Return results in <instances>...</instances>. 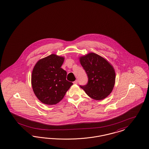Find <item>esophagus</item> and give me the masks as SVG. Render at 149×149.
<instances>
[{"instance_id": "34e87169", "label": "esophagus", "mask_w": 149, "mask_h": 149, "mask_svg": "<svg viewBox=\"0 0 149 149\" xmlns=\"http://www.w3.org/2000/svg\"><path fill=\"white\" fill-rule=\"evenodd\" d=\"M74 84H77V83H78V81H77V80H76L75 81H74L73 82Z\"/></svg>"}]
</instances>
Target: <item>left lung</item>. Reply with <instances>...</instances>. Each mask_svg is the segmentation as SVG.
Listing matches in <instances>:
<instances>
[{"instance_id": "8db88e82", "label": "left lung", "mask_w": 149, "mask_h": 149, "mask_svg": "<svg viewBox=\"0 0 149 149\" xmlns=\"http://www.w3.org/2000/svg\"><path fill=\"white\" fill-rule=\"evenodd\" d=\"M88 77L85 85H80L88 96L96 100L107 97L113 90L116 74L113 67L102 56L93 53L80 58Z\"/></svg>"}]
</instances>
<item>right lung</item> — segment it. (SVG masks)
Listing matches in <instances>:
<instances>
[{"instance_id":"obj_1","label":"right lung","mask_w":149,"mask_h":149,"mask_svg":"<svg viewBox=\"0 0 149 149\" xmlns=\"http://www.w3.org/2000/svg\"><path fill=\"white\" fill-rule=\"evenodd\" d=\"M64 59L52 54L40 60L33 68L32 86L41 102L49 105L58 103L73 84L67 80V72L61 68Z\"/></svg>"}]
</instances>
